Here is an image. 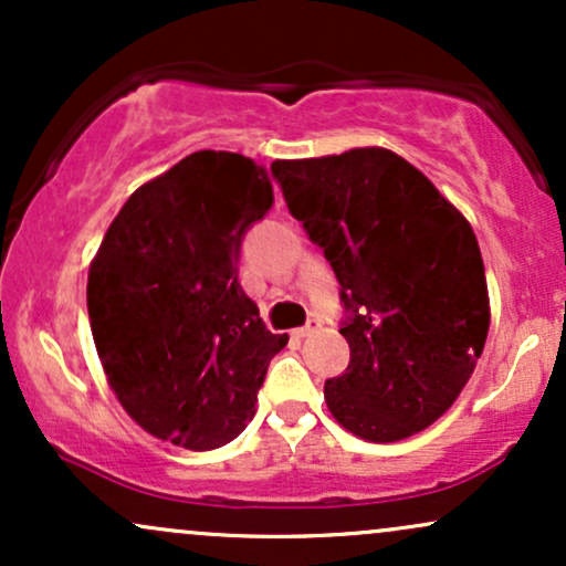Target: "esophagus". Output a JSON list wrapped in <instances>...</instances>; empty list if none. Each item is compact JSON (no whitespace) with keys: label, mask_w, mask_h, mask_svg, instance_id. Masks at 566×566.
<instances>
[{"label":"esophagus","mask_w":566,"mask_h":566,"mask_svg":"<svg viewBox=\"0 0 566 566\" xmlns=\"http://www.w3.org/2000/svg\"><path fill=\"white\" fill-rule=\"evenodd\" d=\"M319 329H322V322H319V319H308V322L303 324L301 329H295V335H297V337H308V335L319 333Z\"/></svg>","instance_id":"esophagus-1"}]
</instances>
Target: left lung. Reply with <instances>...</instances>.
Segmentation results:
<instances>
[{
  "label": "left lung",
  "mask_w": 566,
  "mask_h": 566,
  "mask_svg": "<svg viewBox=\"0 0 566 566\" xmlns=\"http://www.w3.org/2000/svg\"><path fill=\"white\" fill-rule=\"evenodd\" d=\"M271 172L340 282L350 361L324 382L329 412L378 444L423 431L463 391L490 329L471 223L388 148L276 159Z\"/></svg>",
  "instance_id": "8db88e82"
}]
</instances>
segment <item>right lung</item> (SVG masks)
<instances>
[{"label": "right lung", "instance_id": "add662e5", "mask_svg": "<svg viewBox=\"0 0 566 566\" xmlns=\"http://www.w3.org/2000/svg\"><path fill=\"white\" fill-rule=\"evenodd\" d=\"M271 205L263 167L197 151L143 184L108 226L87 276L90 327L108 386L151 437L216 450L255 415L287 335L265 329L239 284V250Z\"/></svg>", "mask_w": 566, "mask_h": 566}]
</instances>
